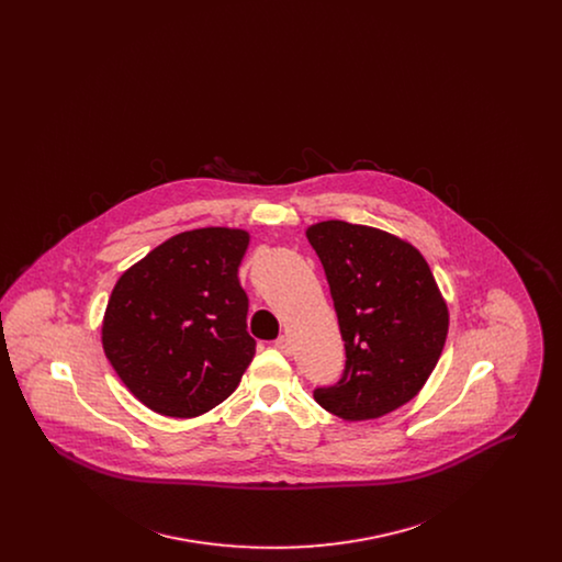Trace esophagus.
I'll return each mask as SVG.
<instances>
[{"instance_id": "1", "label": "esophagus", "mask_w": 562, "mask_h": 562, "mask_svg": "<svg viewBox=\"0 0 562 562\" xmlns=\"http://www.w3.org/2000/svg\"><path fill=\"white\" fill-rule=\"evenodd\" d=\"M276 348L280 349L282 353L291 356V353H293V341H291V337H289V335L278 337V339H276Z\"/></svg>"}]
</instances>
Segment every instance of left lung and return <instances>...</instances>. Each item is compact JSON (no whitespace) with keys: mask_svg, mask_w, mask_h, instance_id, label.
Wrapping results in <instances>:
<instances>
[{"mask_svg":"<svg viewBox=\"0 0 562 562\" xmlns=\"http://www.w3.org/2000/svg\"><path fill=\"white\" fill-rule=\"evenodd\" d=\"M305 236L321 257L348 358L341 381L314 398L344 422L383 417L413 401L436 369L447 301L426 257L390 232L333 218Z\"/></svg>","mask_w":562,"mask_h":562,"instance_id":"1","label":"left lung"}]
</instances>
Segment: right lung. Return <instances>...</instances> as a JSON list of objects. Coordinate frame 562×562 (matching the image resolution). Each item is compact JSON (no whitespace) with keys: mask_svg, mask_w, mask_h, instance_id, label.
<instances>
[{"mask_svg":"<svg viewBox=\"0 0 562 562\" xmlns=\"http://www.w3.org/2000/svg\"><path fill=\"white\" fill-rule=\"evenodd\" d=\"M250 234H177L115 282L101 326L111 367L154 413L191 419L229 398L255 356L238 280Z\"/></svg>","mask_w":562,"mask_h":562,"instance_id":"1","label":"right lung"}]
</instances>
